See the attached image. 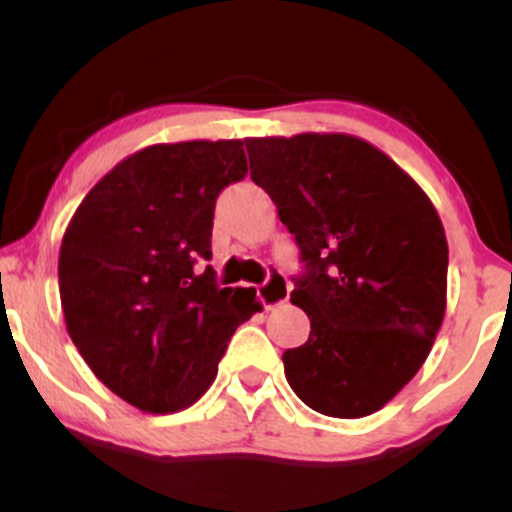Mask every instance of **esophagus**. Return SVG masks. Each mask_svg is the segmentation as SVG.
Returning a JSON list of instances; mask_svg holds the SVG:
<instances>
[{"instance_id": "1", "label": "esophagus", "mask_w": 512, "mask_h": 512, "mask_svg": "<svg viewBox=\"0 0 512 512\" xmlns=\"http://www.w3.org/2000/svg\"><path fill=\"white\" fill-rule=\"evenodd\" d=\"M289 293H291L289 279H286L281 272H276V269H272V274H269V279L264 281L262 286H257V296H260V301L267 310L289 301Z\"/></svg>"}]
</instances>
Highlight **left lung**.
I'll return each instance as SVG.
<instances>
[{
  "instance_id": "8db88e82",
  "label": "left lung",
  "mask_w": 512,
  "mask_h": 512,
  "mask_svg": "<svg viewBox=\"0 0 512 512\" xmlns=\"http://www.w3.org/2000/svg\"><path fill=\"white\" fill-rule=\"evenodd\" d=\"M250 178L279 209L305 272L291 301L310 337L284 351L310 409L361 419L424 366L443 325L448 240L426 192L351 134L248 139Z\"/></svg>"
}]
</instances>
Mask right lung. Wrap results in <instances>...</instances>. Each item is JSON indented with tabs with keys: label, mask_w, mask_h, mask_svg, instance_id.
<instances>
[{
	"label": "right lung",
	"mask_w": 512,
	"mask_h": 512,
	"mask_svg": "<svg viewBox=\"0 0 512 512\" xmlns=\"http://www.w3.org/2000/svg\"><path fill=\"white\" fill-rule=\"evenodd\" d=\"M248 173L240 139L156 144L110 170L79 204L60 248L67 332L96 378L132 407L168 414L214 383L255 289H219L216 197Z\"/></svg>",
	"instance_id": "1"
}]
</instances>
